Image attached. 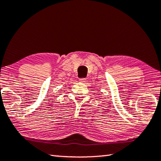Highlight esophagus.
Listing matches in <instances>:
<instances>
[{"label":"esophagus","mask_w":161,"mask_h":161,"mask_svg":"<svg viewBox=\"0 0 161 161\" xmlns=\"http://www.w3.org/2000/svg\"><path fill=\"white\" fill-rule=\"evenodd\" d=\"M85 81H86L85 78H80V81H81V82H85Z\"/></svg>","instance_id":"1"}]
</instances>
